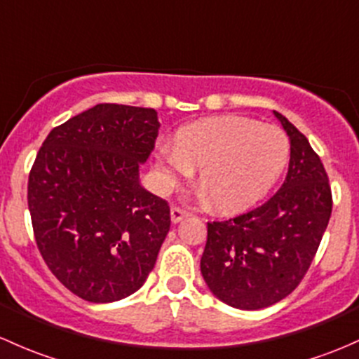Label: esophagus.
<instances>
[{
	"label": "esophagus",
	"instance_id": "34e87169",
	"mask_svg": "<svg viewBox=\"0 0 359 359\" xmlns=\"http://www.w3.org/2000/svg\"><path fill=\"white\" fill-rule=\"evenodd\" d=\"M189 217V213H187L186 210H182V208H172L170 210V218H172V224H179V222H182L184 218H187Z\"/></svg>",
	"mask_w": 359,
	"mask_h": 359
}]
</instances>
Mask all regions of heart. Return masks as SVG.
Returning <instances> with one entry per match:
<instances>
[{
	"instance_id": "1",
	"label": "heart",
	"mask_w": 359,
	"mask_h": 359,
	"mask_svg": "<svg viewBox=\"0 0 359 359\" xmlns=\"http://www.w3.org/2000/svg\"><path fill=\"white\" fill-rule=\"evenodd\" d=\"M287 160L289 141L278 127L227 115L182 127L173 144L160 142L154 175L160 189L170 191L199 168V201L236 213L269 194Z\"/></svg>"
}]
</instances>
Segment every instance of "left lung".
I'll list each match as a JSON object with an SVG mask.
<instances>
[{"instance_id":"8db88e82","label":"left lung","mask_w":359,"mask_h":359,"mask_svg":"<svg viewBox=\"0 0 359 359\" xmlns=\"http://www.w3.org/2000/svg\"><path fill=\"white\" fill-rule=\"evenodd\" d=\"M290 142L287 177L265 205L208 224L201 273L229 306L262 309L299 285L332 213L329 177L308 139L273 111Z\"/></svg>"}]
</instances>
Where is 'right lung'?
I'll return each instance as SVG.
<instances>
[{"mask_svg":"<svg viewBox=\"0 0 359 359\" xmlns=\"http://www.w3.org/2000/svg\"><path fill=\"white\" fill-rule=\"evenodd\" d=\"M153 108L96 104L55 127L29 175L34 236L48 269L89 303L142 287L170 230L167 201L141 186Z\"/></svg>","mask_w":359,"mask_h":359,"instance_id":"right-lung-1","label":"right lung"}]
</instances>
